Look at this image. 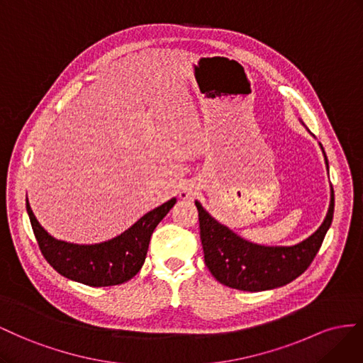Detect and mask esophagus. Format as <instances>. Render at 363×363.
<instances>
[{"instance_id":"obj_1","label":"esophagus","mask_w":363,"mask_h":363,"mask_svg":"<svg viewBox=\"0 0 363 363\" xmlns=\"http://www.w3.org/2000/svg\"><path fill=\"white\" fill-rule=\"evenodd\" d=\"M194 194H196V189L193 187V185H185V187L179 193L182 199H193Z\"/></svg>"}]
</instances>
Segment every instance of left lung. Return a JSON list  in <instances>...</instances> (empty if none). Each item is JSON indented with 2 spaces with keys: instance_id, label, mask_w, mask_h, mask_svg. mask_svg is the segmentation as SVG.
Segmentation results:
<instances>
[{
  "instance_id": "8db88e82",
  "label": "left lung",
  "mask_w": 363,
  "mask_h": 363,
  "mask_svg": "<svg viewBox=\"0 0 363 363\" xmlns=\"http://www.w3.org/2000/svg\"><path fill=\"white\" fill-rule=\"evenodd\" d=\"M325 164L328 167L327 157ZM194 203L199 211L205 264L213 277L228 287L260 292L294 281L312 264L333 220L335 191L331 187V201L323 225L295 246H260L246 242L214 220L198 201Z\"/></svg>"
}]
</instances>
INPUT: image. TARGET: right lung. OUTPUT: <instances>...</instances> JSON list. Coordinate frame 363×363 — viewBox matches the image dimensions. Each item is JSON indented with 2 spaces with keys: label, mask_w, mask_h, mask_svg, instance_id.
Returning a JSON list of instances; mask_svg holds the SVG:
<instances>
[{
  "label": "right lung",
  "mask_w": 363,
  "mask_h": 363,
  "mask_svg": "<svg viewBox=\"0 0 363 363\" xmlns=\"http://www.w3.org/2000/svg\"><path fill=\"white\" fill-rule=\"evenodd\" d=\"M174 203L176 199L173 198L144 214L116 239L97 245H74L56 240L39 225L28 201L27 213L39 250L55 271L72 281L91 287H105L126 283L140 272L146 260L153 230Z\"/></svg>",
  "instance_id": "add662e5"
}]
</instances>
